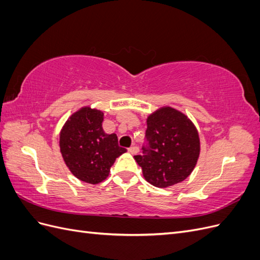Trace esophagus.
<instances>
[{"instance_id":"34e87169","label":"esophagus","mask_w":260,"mask_h":260,"mask_svg":"<svg viewBox=\"0 0 260 260\" xmlns=\"http://www.w3.org/2000/svg\"><path fill=\"white\" fill-rule=\"evenodd\" d=\"M128 151H129V153H131L132 155H135V154H137V153L139 152V148H138V146L133 145V146H131V147L128 148Z\"/></svg>"}]
</instances>
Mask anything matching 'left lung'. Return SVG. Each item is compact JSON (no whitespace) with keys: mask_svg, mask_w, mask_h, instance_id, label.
I'll list each match as a JSON object with an SVG mask.
<instances>
[{"mask_svg":"<svg viewBox=\"0 0 260 260\" xmlns=\"http://www.w3.org/2000/svg\"><path fill=\"white\" fill-rule=\"evenodd\" d=\"M148 147L135 159L143 177L156 187H169L192 174L201 153L199 131L193 121L171 106H162L146 119Z\"/></svg>","mask_w":260,"mask_h":260,"instance_id":"8db88e82","label":"left lung"}]
</instances>
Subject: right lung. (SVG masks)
I'll return each instance as SVG.
<instances>
[{"instance_id": "1", "label": "right lung", "mask_w": 260, "mask_h": 260, "mask_svg": "<svg viewBox=\"0 0 260 260\" xmlns=\"http://www.w3.org/2000/svg\"><path fill=\"white\" fill-rule=\"evenodd\" d=\"M104 113L83 106L70 116L59 132V149L67 168L80 181L98 184L111 172L117 157L127 149L118 145L116 133L102 127Z\"/></svg>"}]
</instances>
